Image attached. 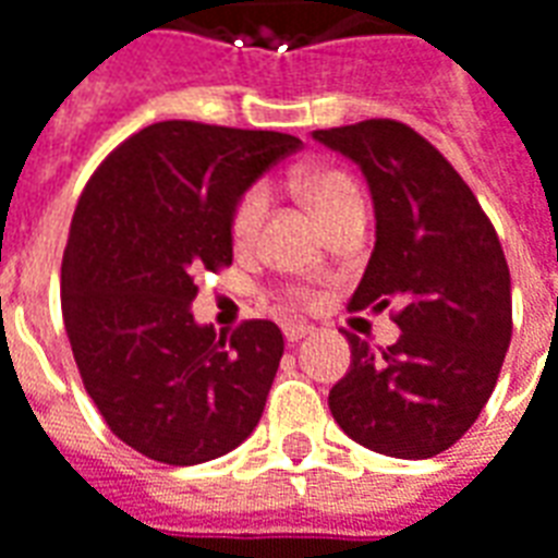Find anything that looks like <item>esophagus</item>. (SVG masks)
Returning <instances> with one entry per match:
<instances>
[{
    "label": "esophagus",
    "mask_w": 558,
    "mask_h": 558,
    "mask_svg": "<svg viewBox=\"0 0 558 558\" xmlns=\"http://www.w3.org/2000/svg\"><path fill=\"white\" fill-rule=\"evenodd\" d=\"M284 332V341L288 343H296L303 341V338H308V335L314 332V326H305V324H284L282 326Z\"/></svg>",
    "instance_id": "34e87169"
}]
</instances>
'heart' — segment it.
I'll return each instance as SVG.
<instances>
[{
  "mask_svg": "<svg viewBox=\"0 0 558 558\" xmlns=\"http://www.w3.org/2000/svg\"><path fill=\"white\" fill-rule=\"evenodd\" d=\"M296 187L300 194L305 196V203L312 205L314 215L320 217L324 223L335 220V217L353 208V205H362V196H359V187L347 173H338V170H303L296 175ZM264 215H267V191L262 184L250 187L232 211V238L238 246L253 244L255 234H258V226H262ZM296 300H305L303 294Z\"/></svg>",
  "mask_w": 558,
  "mask_h": 558,
  "instance_id": "b5f03b06",
  "label": "heart"
}]
</instances>
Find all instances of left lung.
<instances>
[{
	"instance_id": "left-lung-1",
	"label": "left lung",
	"mask_w": 558,
	"mask_h": 558,
	"mask_svg": "<svg viewBox=\"0 0 558 558\" xmlns=\"http://www.w3.org/2000/svg\"><path fill=\"white\" fill-rule=\"evenodd\" d=\"M314 141L362 167L376 244L350 308L397 305L400 338L350 341V371L329 391L343 433L393 459L453 447L488 403L512 341V279L473 191L426 137L397 120L320 129Z\"/></svg>"
}]
</instances>
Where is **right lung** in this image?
Segmentation results:
<instances>
[{
  "label": "right lung",
  "instance_id": "1",
  "mask_svg": "<svg viewBox=\"0 0 558 558\" xmlns=\"http://www.w3.org/2000/svg\"><path fill=\"white\" fill-rule=\"evenodd\" d=\"M300 146L165 120L117 146L78 196L61 262L66 338L108 429L155 462L217 459L262 421L282 332L274 320L199 326L194 279L232 264L234 205Z\"/></svg>",
  "mask_w": 558,
  "mask_h": 558
}]
</instances>
